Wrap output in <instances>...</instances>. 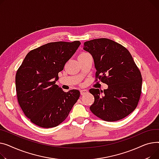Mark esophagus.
Returning a JSON list of instances; mask_svg holds the SVG:
<instances>
[{"label": "esophagus", "instance_id": "esophagus-1", "mask_svg": "<svg viewBox=\"0 0 159 159\" xmlns=\"http://www.w3.org/2000/svg\"><path fill=\"white\" fill-rule=\"evenodd\" d=\"M88 92V91L87 90H80V93H81V95H83L85 94H87Z\"/></svg>", "mask_w": 159, "mask_h": 159}]
</instances>
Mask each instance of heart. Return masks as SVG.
I'll return each instance as SVG.
<instances>
[{
  "mask_svg": "<svg viewBox=\"0 0 159 159\" xmlns=\"http://www.w3.org/2000/svg\"><path fill=\"white\" fill-rule=\"evenodd\" d=\"M88 54V53H86V52H83V53H81L80 55H84V54Z\"/></svg>",
  "mask_w": 159,
  "mask_h": 159,
  "instance_id": "heart-1",
  "label": "heart"
}]
</instances>
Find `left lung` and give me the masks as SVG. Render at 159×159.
Instances as JSON below:
<instances>
[{
	"label": "left lung",
	"mask_w": 159,
	"mask_h": 159,
	"mask_svg": "<svg viewBox=\"0 0 159 159\" xmlns=\"http://www.w3.org/2000/svg\"><path fill=\"white\" fill-rule=\"evenodd\" d=\"M83 49L93 57L96 76L108 89H91L94 97L92 112L111 122L131 114L137 106L142 89L141 74L131 54L125 47L108 39H98L84 43Z\"/></svg>",
	"instance_id": "obj_1"
}]
</instances>
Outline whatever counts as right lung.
Returning a JSON list of instances; mask_svg holds the SVG:
<instances>
[{"mask_svg": "<svg viewBox=\"0 0 159 159\" xmlns=\"http://www.w3.org/2000/svg\"><path fill=\"white\" fill-rule=\"evenodd\" d=\"M80 44L74 41L43 45L28 52L18 69L15 84L18 103L34 125L45 128L57 126L79 99V90L65 92L56 81Z\"/></svg>", "mask_w": 159, "mask_h": 159, "instance_id": "right-lung-1", "label": "right lung"}]
</instances>
